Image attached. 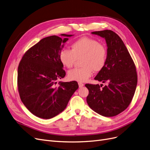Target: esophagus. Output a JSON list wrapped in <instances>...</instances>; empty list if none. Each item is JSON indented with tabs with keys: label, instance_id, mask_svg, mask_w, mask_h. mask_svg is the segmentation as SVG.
<instances>
[{
	"label": "esophagus",
	"instance_id": "34e87169",
	"mask_svg": "<svg viewBox=\"0 0 150 150\" xmlns=\"http://www.w3.org/2000/svg\"><path fill=\"white\" fill-rule=\"evenodd\" d=\"M79 86L80 88H81V87H83V86H84V84L82 83H81V82H79Z\"/></svg>",
	"mask_w": 150,
	"mask_h": 150
}]
</instances>
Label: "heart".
Instances as JSON below:
<instances>
[{"label": "heart", "instance_id": "b5f03b06", "mask_svg": "<svg viewBox=\"0 0 150 150\" xmlns=\"http://www.w3.org/2000/svg\"><path fill=\"white\" fill-rule=\"evenodd\" d=\"M107 50L104 46L93 39L83 37L71 44V51L62 49L59 52L60 62L66 68L70 69L76 60L80 59L82 66L68 71L70 80L84 82L93 75V70L99 71L104 67L107 61Z\"/></svg>", "mask_w": 150, "mask_h": 150}]
</instances>
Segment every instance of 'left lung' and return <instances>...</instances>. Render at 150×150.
<instances>
[{
    "mask_svg": "<svg viewBox=\"0 0 150 150\" xmlns=\"http://www.w3.org/2000/svg\"><path fill=\"white\" fill-rule=\"evenodd\" d=\"M106 40L107 61L95 80L106 83L86 84L89 90L86 101L90 108L105 117H113L127 108L134 97L137 85L135 65L121 38L111 30L92 32Z\"/></svg>",
    "mask_w": 150,
    "mask_h": 150,
    "instance_id": "1",
    "label": "left lung"
}]
</instances>
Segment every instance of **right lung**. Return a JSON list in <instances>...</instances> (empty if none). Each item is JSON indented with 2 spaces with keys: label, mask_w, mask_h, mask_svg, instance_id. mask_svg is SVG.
<instances>
[{
  "label": "right lung",
  "mask_w": 150,
  "mask_h": 150,
  "mask_svg": "<svg viewBox=\"0 0 150 150\" xmlns=\"http://www.w3.org/2000/svg\"><path fill=\"white\" fill-rule=\"evenodd\" d=\"M44 38L28 50L18 68V89L22 103L35 115L45 119L56 116L66 108L71 96L79 88L75 81L57 80L65 71L59 58L60 51L74 35Z\"/></svg>",
  "instance_id": "add662e5"
}]
</instances>
